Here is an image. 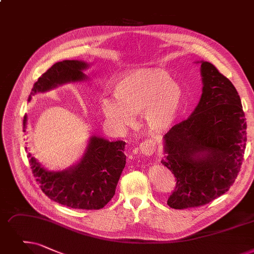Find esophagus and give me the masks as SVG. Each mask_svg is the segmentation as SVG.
Listing matches in <instances>:
<instances>
[{
  "instance_id": "obj_1",
  "label": "esophagus",
  "mask_w": 254,
  "mask_h": 254,
  "mask_svg": "<svg viewBox=\"0 0 254 254\" xmlns=\"http://www.w3.org/2000/svg\"><path fill=\"white\" fill-rule=\"evenodd\" d=\"M154 144H156V143L153 142V140H150V139L144 140L139 146L140 152L143 154V156H151V154L154 152V150H156V145Z\"/></svg>"
}]
</instances>
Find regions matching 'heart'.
I'll return each mask as SVG.
<instances>
[{
	"label": "heart",
	"instance_id": "b5f03b06",
	"mask_svg": "<svg viewBox=\"0 0 254 254\" xmlns=\"http://www.w3.org/2000/svg\"><path fill=\"white\" fill-rule=\"evenodd\" d=\"M114 96L104 97L101 111L109 124L125 128L142 113L147 127L162 131L172 126L184 104L183 88L162 68L131 70L116 82Z\"/></svg>",
	"mask_w": 254,
	"mask_h": 254
}]
</instances>
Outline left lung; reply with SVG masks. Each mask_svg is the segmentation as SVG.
<instances>
[{"instance_id":"8db88e82","label":"left lung","mask_w":254,"mask_h":254,"mask_svg":"<svg viewBox=\"0 0 254 254\" xmlns=\"http://www.w3.org/2000/svg\"><path fill=\"white\" fill-rule=\"evenodd\" d=\"M200 63L199 103L164 136L166 156L161 163L176 178L167 204L175 209L201 206L227 192L246 147V118L237 89L212 63Z\"/></svg>"}]
</instances>
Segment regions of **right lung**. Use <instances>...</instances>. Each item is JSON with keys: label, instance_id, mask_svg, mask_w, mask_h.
Segmentation results:
<instances>
[{"label": "right lung", "instance_id": "obj_1", "mask_svg": "<svg viewBox=\"0 0 254 254\" xmlns=\"http://www.w3.org/2000/svg\"><path fill=\"white\" fill-rule=\"evenodd\" d=\"M87 66L86 62L79 60L55 63L33 86L28 102L37 92H46L57 85L86 80L87 75L83 70ZM23 125L26 131V115ZM125 146L124 141L110 142L92 136L80 163L61 172L45 169L30 152L28 158L33 175L41 191L50 199L71 208L100 209L115 194L117 183L126 166Z\"/></svg>", "mask_w": 254, "mask_h": 254}]
</instances>
